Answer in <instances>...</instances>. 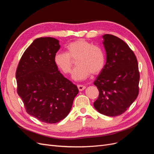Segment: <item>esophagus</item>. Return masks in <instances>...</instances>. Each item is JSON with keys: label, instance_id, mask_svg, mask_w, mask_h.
<instances>
[{"label": "esophagus", "instance_id": "esophagus-1", "mask_svg": "<svg viewBox=\"0 0 154 154\" xmlns=\"http://www.w3.org/2000/svg\"><path fill=\"white\" fill-rule=\"evenodd\" d=\"M78 88L79 91H82L84 90L86 87H85V86H83L82 85H78Z\"/></svg>", "mask_w": 154, "mask_h": 154}]
</instances>
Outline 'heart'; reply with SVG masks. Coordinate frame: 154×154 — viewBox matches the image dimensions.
I'll list each match as a JSON object with an SVG mask.
<instances>
[{
    "label": "heart",
    "instance_id": "b5f03b06",
    "mask_svg": "<svg viewBox=\"0 0 154 154\" xmlns=\"http://www.w3.org/2000/svg\"><path fill=\"white\" fill-rule=\"evenodd\" d=\"M72 78L76 81L86 80L91 74L101 72L105 64V55L100 47L92 45L85 39H78L66 46V53L58 52L54 56V63L60 71L69 74L72 66V60L76 59Z\"/></svg>",
    "mask_w": 154,
    "mask_h": 154
}]
</instances>
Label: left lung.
I'll list each match as a JSON object with an SVG mask.
<instances>
[{"instance_id":"obj_1","label":"left lung","mask_w":154,"mask_h":154,"mask_svg":"<svg viewBox=\"0 0 154 154\" xmlns=\"http://www.w3.org/2000/svg\"><path fill=\"white\" fill-rule=\"evenodd\" d=\"M102 38L106 60L94 82L99 91L94 106L100 113L114 117L124 113L138 96V63L135 54L123 40L109 34Z\"/></svg>"}]
</instances>
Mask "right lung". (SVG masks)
I'll return each instance as SVG.
<instances>
[{
    "label": "right lung",
    "mask_w": 154,
    "mask_h": 154,
    "mask_svg": "<svg viewBox=\"0 0 154 154\" xmlns=\"http://www.w3.org/2000/svg\"><path fill=\"white\" fill-rule=\"evenodd\" d=\"M60 48L56 38L35 39L22 56L16 72L17 93L27 112L50 124L66 117L79 92L54 65V56Z\"/></svg>",
    "instance_id": "obj_1"
}]
</instances>
